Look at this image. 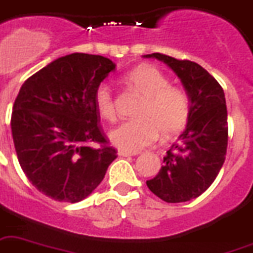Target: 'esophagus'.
<instances>
[{"mask_svg": "<svg viewBox=\"0 0 253 253\" xmlns=\"http://www.w3.org/2000/svg\"><path fill=\"white\" fill-rule=\"evenodd\" d=\"M136 153H131V152H126V151H120L118 152V156L121 157H128V156H135Z\"/></svg>", "mask_w": 253, "mask_h": 253, "instance_id": "obj_1", "label": "esophagus"}]
</instances>
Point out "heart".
<instances>
[{"label":"heart","instance_id":"heart-1","mask_svg":"<svg viewBox=\"0 0 253 253\" xmlns=\"http://www.w3.org/2000/svg\"><path fill=\"white\" fill-rule=\"evenodd\" d=\"M131 91L141 97L135 113L137 120L121 123L109 137L121 151L137 152L159 137H171L183 130L191 114L190 96L183 88L170 85V80L157 67L143 65L123 78ZM94 105L101 118L116 120L114 97L110 85L98 84L94 91Z\"/></svg>","mask_w":253,"mask_h":253}]
</instances>
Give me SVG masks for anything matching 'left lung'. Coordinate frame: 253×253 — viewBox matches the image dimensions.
Masks as SVG:
<instances>
[{"label":"left lung","mask_w":253,"mask_h":253,"mask_svg":"<svg viewBox=\"0 0 253 253\" xmlns=\"http://www.w3.org/2000/svg\"><path fill=\"white\" fill-rule=\"evenodd\" d=\"M157 58L178 75L191 100L186 128L164 157L159 174L147 180L148 188L166 203L199 198L214 182L226 159L227 109L219 83L205 69L187 59L161 53Z\"/></svg>","instance_id":"left-lung-1"}]
</instances>
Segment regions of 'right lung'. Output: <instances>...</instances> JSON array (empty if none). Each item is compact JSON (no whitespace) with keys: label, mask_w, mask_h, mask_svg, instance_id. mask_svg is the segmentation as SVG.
Masks as SVG:
<instances>
[{"label":"right lung","mask_w":253,"mask_h":253,"mask_svg":"<svg viewBox=\"0 0 253 253\" xmlns=\"http://www.w3.org/2000/svg\"><path fill=\"white\" fill-rule=\"evenodd\" d=\"M114 69L102 55L73 53L20 87L11 114L18 161L31 183L53 200L85 199L117 159L94 105L96 88Z\"/></svg>","instance_id":"1"}]
</instances>
